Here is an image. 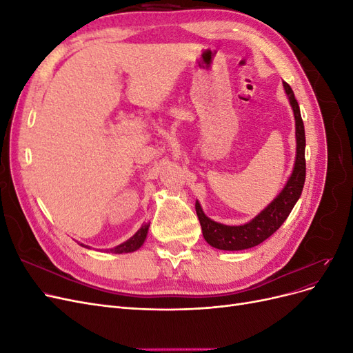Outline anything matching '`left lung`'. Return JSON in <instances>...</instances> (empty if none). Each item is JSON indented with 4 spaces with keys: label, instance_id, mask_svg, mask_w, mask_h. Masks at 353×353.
<instances>
[{
    "label": "left lung",
    "instance_id": "1",
    "mask_svg": "<svg viewBox=\"0 0 353 353\" xmlns=\"http://www.w3.org/2000/svg\"><path fill=\"white\" fill-rule=\"evenodd\" d=\"M284 90L288 95V100H290L296 119L297 154L293 174L290 179L287 181V184L280 193V196L276 197L268 208L262 210L254 219L240 227L222 225V223L209 219L205 213H203L199 203H196V212L201 225L203 237H205V240L212 245V248H216L221 250H244L261 244L262 241L271 237L272 234L283 225V222L287 219L288 215H290L296 201L302 194L306 176L305 126L301 116V109H299L297 100L294 99V92L290 88V85L284 82Z\"/></svg>",
    "mask_w": 353,
    "mask_h": 353
}]
</instances>
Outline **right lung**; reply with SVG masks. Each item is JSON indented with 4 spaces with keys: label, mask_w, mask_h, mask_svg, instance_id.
<instances>
[{
    "label": "right lung",
    "mask_w": 353,
    "mask_h": 353,
    "mask_svg": "<svg viewBox=\"0 0 353 353\" xmlns=\"http://www.w3.org/2000/svg\"><path fill=\"white\" fill-rule=\"evenodd\" d=\"M148 227H150L148 223H144V225L140 230H138L130 240L119 244L114 249H110V252H113V253H130V252L137 250L138 248H141V244L144 243V240L147 237Z\"/></svg>",
    "instance_id": "1"
}]
</instances>
